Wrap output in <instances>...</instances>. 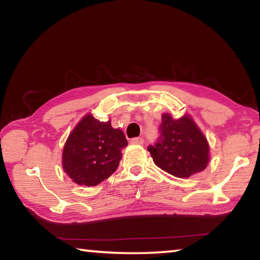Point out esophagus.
Returning <instances> with one entry per match:
<instances>
[{"mask_svg": "<svg viewBox=\"0 0 260 260\" xmlns=\"http://www.w3.org/2000/svg\"><path fill=\"white\" fill-rule=\"evenodd\" d=\"M143 142H145V140L142 138H134L131 140V143H133V145H143Z\"/></svg>", "mask_w": 260, "mask_h": 260, "instance_id": "34e87169", "label": "esophagus"}]
</instances>
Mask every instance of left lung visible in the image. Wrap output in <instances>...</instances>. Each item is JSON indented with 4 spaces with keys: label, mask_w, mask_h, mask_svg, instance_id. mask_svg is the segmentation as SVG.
Instances as JSON below:
<instances>
[{
    "label": "left lung",
    "mask_w": 260,
    "mask_h": 260,
    "mask_svg": "<svg viewBox=\"0 0 260 260\" xmlns=\"http://www.w3.org/2000/svg\"><path fill=\"white\" fill-rule=\"evenodd\" d=\"M158 132L157 141L148 147L156 166L178 178L205 170L209 162V146L189 115L174 119L163 113Z\"/></svg>",
    "instance_id": "obj_1"
}]
</instances>
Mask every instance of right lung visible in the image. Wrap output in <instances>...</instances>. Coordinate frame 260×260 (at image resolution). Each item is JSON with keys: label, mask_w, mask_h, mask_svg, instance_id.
<instances>
[{"label": "right lung", "mask_w": 260, "mask_h": 260, "mask_svg": "<svg viewBox=\"0 0 260 260\" xmlns=\"http://www.w3.org/2000/svg\"><path fill=\"white\" fill-rule=\"evenodd\" d=\"M128 145L111 121L86 114L69 134L62 152V168L74 183L96 186L117 170L121 149Z\"/></svg>", "instance_id": "1"}]
</instances>
